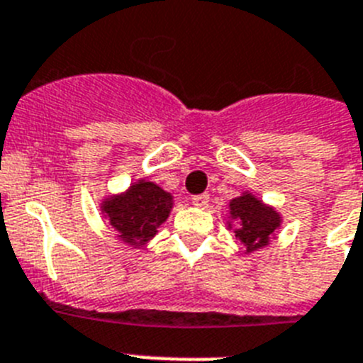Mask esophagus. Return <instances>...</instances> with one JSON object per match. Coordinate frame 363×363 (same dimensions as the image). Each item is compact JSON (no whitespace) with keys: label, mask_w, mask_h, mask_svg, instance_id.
I'll return each mask as SVG.
<instances>
[{"label":"esophagus","mask_w":363,"mask_h":363,"mask_svg":"<svg viewBox=\"0 0 363 363\" xmlns=\"http://www.w3.org/2000/svg\"><path fill=\"white\" fill-rule=\"evenodd\" d=\"M191 202H194V206H197V208H206L208 202H210V197H208L206 194L195 195V197H191Z\"/></svg>","instance_id":"esophagus-1"}]
</instances>
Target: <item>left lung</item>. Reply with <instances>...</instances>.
<instances>
[{"instance_id": "left-lung-1", "label": "left lung", "mask_w": 363, "mask_h": 363, "mask_svg": "<svg viewBox=\"0 0 363 363\" xmlns=\"http://www.w3.org/2000/svg\"><path fill=\"white\" fill-rule=\"evenodd\" d=\"M228 218L230 220L226 224L230 230L233 228V222H237L233 233L246 247V253L266 247L282 224V215L273 206L264 204L250 191H244L238 197L231 199Z\"/></svg>"}]
</instances>
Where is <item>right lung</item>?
I'll return each instance as SVG.
<instances>
[{
	"instance_id": "right-lung-1",
	"label": "right lung",
	"mask_w": 363,
	"mask_h": 363,
	"mask_svg": "<svg viewBox=\"0 0 363 363\" xmlns=\"http://www.w3.org/2000/svg\"><path fill=\"white\" fill-rule=\"evenodd\" d=\"M174 208V195L155 182H132L123 194L101 201V213L117 233V238L132 247H145L155 237Z\"/></svg>"
}]
</instances>
